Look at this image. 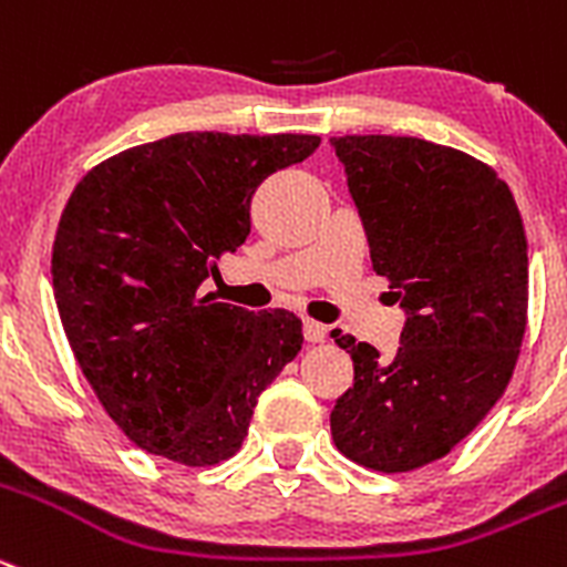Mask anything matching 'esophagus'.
Segmentation results:
<instances>
[{
    "mask_svg": "<svg viewBox=\"0 0 567 567\" xmlns=\"http://www.w3.org/2000/svg\"><path fill=\"white\" fill-rule=\"evenodd\" d=\"M327 327L321 324V321H313V319H305V338H308L310 343H324L327 341Z\"/></svg>",
    "mask_w": 567,
    "mask_h": 567,
    "instance_id": "34e87169",
    "label": "esophagus"
}]
</instances>
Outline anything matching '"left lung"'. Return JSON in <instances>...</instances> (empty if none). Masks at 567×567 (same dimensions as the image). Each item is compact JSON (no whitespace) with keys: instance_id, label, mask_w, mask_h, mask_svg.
Wrapping results in <instances>:
<instances>
[{"instance_id":"obj_1","label":"left lung","mask_w":567,"mask_h":567,"mask_svg":"<svg viewBox=\"0 0 567 567\" xmlns=\"http://www.w3.org/2000/svg\"><path fill=\"white\" fill-rule=\"evenodd\" d=\"M369 248L409 321L391 361L332 338L355 363L332 442L378 473L436 462L489 414L520 355L528 248L512 189L489 164L416 136H336Z\"/></svg>"}]
</instances>
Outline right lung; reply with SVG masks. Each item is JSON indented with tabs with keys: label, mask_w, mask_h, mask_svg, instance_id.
Listing matches in <instances>:
<instances>
[{
	"label": "right lung",
	"mask_w": 567,
	"mask_h": 567,
	"mask_svg": "<svg viewBox=\"0 0 567 567\" xmlns=\"http://www.w3.org/2000/svg\"><path fill=\"white\" fill-rule=\"evenodd\" d=\"M319 136L173 134L105 158L78 182L52 243L69 347L120 431L167 462L212 467L240 451L257 396L299 355L290 310L200 293L251 231V195Z\"/></svg>",
	"instance_id": "right-lung-1"
}]
</instances>
